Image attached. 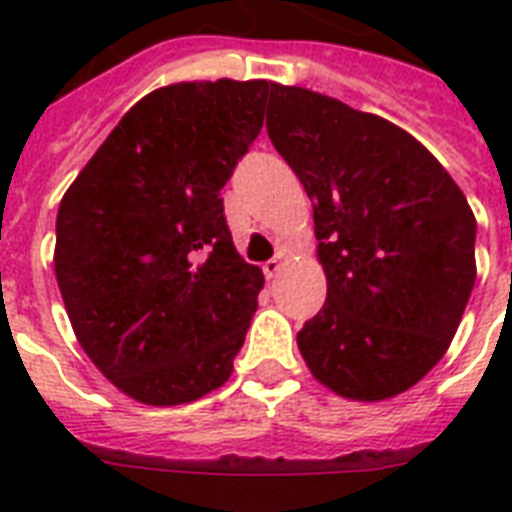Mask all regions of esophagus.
<instances>
[{"instance_id":"esophagus-1","label":"esophagus","mask_w":512,"mask_h":512,"mask_svg":"<svg viewBox=\"0 0 512 512\" xmlns=\"http://www.w3.org/2000/svg\"><path fill=\"white\" fill-rule=\"evenodd\" d=\"M281 268H284V263H281V255L271 257V260L263 265V271H265V276H268V279H276V276L281 273Z\"/></svg>"}]
</instances>
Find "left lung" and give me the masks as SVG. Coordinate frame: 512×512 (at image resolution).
<instances>
[{"instance_id": "8db88e82", "label": "left lung", "mask_w": 512, "mask_h": 512, "mask_svg": "<svg viewBox=\"0 0 512 512\" xmlns=\"http://www.w3.org/2000/svg\"><path fill=\"white\" fill-rule=\"evenodd\" d=\"M268 138L313 201L327 303L297 332L321 385L382 401L449 348L476 284V217L438 159L388 119L271 84Z\"/></svg>"}]
</instances>
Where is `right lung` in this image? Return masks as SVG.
Wrapping results in <instances>:
<instances>
[{
  "label": "right lung",
  "mask_w": 512,
  "mask_h": 512,
  "mask_svg": "<svg viewBox=\"0 0 512 512\" xmlns=\"http://www.w3.org/2000/svg\"><path fill=\"white\" fill-rule=\"evenodd\" d=\"M268 87L148 92L60 201L55 279L76 340L140 404L207 396L244 345L265 279L233 247L220 191L260 135Z\"/></svg>",
  "instance_id": "obj_1"
}]
</instances>
